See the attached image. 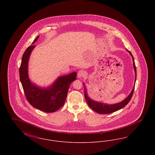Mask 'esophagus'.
<instances>
[{"label":"esophagus","instance_id":"34e87169","mask_svg":"<svg viewBox=\"0 0 155 155\" xmlns=\"http://www.w3.org/2000/svg\"><path fill=\"white\" fill-rule=\"evenodd\" d=\"M86 75V73H85V71H84V70H80V71H78V73H77V77H78V78H81V77H85Z\"/></svg>","mask_w":155,"mask_h":155}]
</instances>
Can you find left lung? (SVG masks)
<instances>
[{"mask_svg": "<svg viewBox=\"0 0 155 155\" xmlns=\"http://www.w3.org/2000/svg\"><path fill=\"white\" fill-rule=\"evenodd\" d=\"M127 52H129L130 55L132 56L133 60V66H134V71H135V81H136V78H137V70H136V67L135 64V61H134V59L131 53L128 51V50H127ZM84 86V94H85V100L87 101V102L88 103L89 106L95 111H96L97 113H99V114H109L113 113L114 111L118 110L122 108H123L124 107H125V106L129 103V102L131 101V97L133 96V93H134V91L135 88V85L133 87V90L131 92V93L130 94V95L127 96L125 98L124 100H123L122 102H119V103H116V104H105V103H101V102H96L94 100H92L88 96V94L87 92V90L85 88V86L84 83L83 84Z\"/></svg>", "mask_w": 155, "mask_h": 155, "instance_id": "1", "label": "left lung"}]
</instances>
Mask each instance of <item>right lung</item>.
<instances>
[{
  "label": "right lung",
  "instance_id": "1",
  "mask_svg": "<svg viewBox=\"0 0 155 155\" xmlns=\"http://www.w3.org/2000/svg\"><path fill=\"white\" fill-rule=\"evenodd\" d=\"M38 38L39 36L35 38L32 44ZM35 46H30L23 54L19 70L20 81L25 97L34 107L46 113L54 112L64 105L70 85L77 79V73L60 77L48 88H41L32 84L28 77V63L30 54Z\"/></svg>",
  "mask_w": 155,
  "mask_h": 155
}]
</instances>
